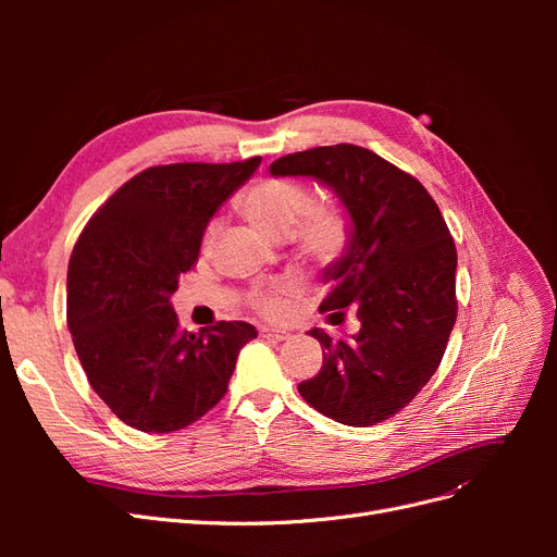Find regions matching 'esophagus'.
Returning a JSON list of instances; mask_svg holds the SVG:
<instances>
[{"instance_id":"1","label":"esophagus","mask_w":557,"mask_h":557,"mask_svg":"<svg viewBox=\"0 0 557 557\" xmlns=\"http://www.w3.org/2000/svg\"><path fill=\"white\" fill-rule=\"evenodd\" d=\"M260 334L267 336V339H272V342H285L290 336L288 332L281 330V327H260Z\"/></svg>"}]
</instances>
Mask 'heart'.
<instances>
[{"label":"heart","mask_w":557,"mask_h":557,"mask_svg":"<svg viewBox=\"0 0 557 557\" xmlns=\"http://www.w3.org/2000/svg\"><path fill=\"white\" fill-rule=\"evenodd\" d=\"M242 207L248 221L274 239L290 237L309 256L332 260L344 246V223L327 207H311V195L290 178H264L244 195ZM215 225L207 232V246L213 239ZM285 288L262 290L252 295V307L262 315H274L283 309Z\"/></svg>","instance_id":"1"}]
</instances>
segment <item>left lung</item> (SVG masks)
I'll list each match as a JSON object with an SVG mask.
<instances>
[{
    "label": "left lung",
    "instance_id": "obj_1",
    "mask_svg": "<svg viewBox=\"0 0 557 557\" xmlns=\"http://www.w3.org/2000/svg\"><path fill=\"white\" fill-rule=\"evenodd\" d=\"M269 172L318 181L350 218L342 258L325 269L332 288L320 313L336 325L350 307L360 332L332 339L311 330L323 367L297 391L336 423L376 425L423 391L458 315V252L444 215L420 181L352 144L283 156Z\"/></svg>",
    "mask_w": 557,
    "mask_h": 557
}]
</instances>
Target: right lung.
Instances as JSON below:
<instances>
[{"instance_id": "obj_1", "label": "right lung", "mask_w": 557, "mask_h": 557, "mask_svg": "<svg viewBox=\"0 0 557 557\" xmlns=\"http://www.w3.org/2000/svg\"><path fill=\"white\" fill-rule=\"evenodd\" d=\"M260 162L150 166L81 232L66 272V325L92 391L134 430L174 432L211 411L239 350L258 336L244 320L183 332L170 297L197 262L213 213Z\"/></svg>"}]
</instances>
